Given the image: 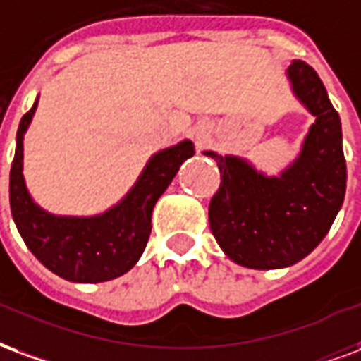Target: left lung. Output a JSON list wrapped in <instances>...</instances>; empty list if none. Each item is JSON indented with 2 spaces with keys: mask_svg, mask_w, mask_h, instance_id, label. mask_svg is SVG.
<instances>
[{
  "mask_svg": "<svg viewBox=\"0 0 361 361\" xmlns=\"http://www.w3.org/2000/svg\"><path fill=\"white\" fill-rule=\"evenodd\" d=\"M288 78L317 117L290 169L267 178L238 157L206 152L221 173L209 227L223 252L250 269H279L306 257L329 233L346 192L341 117L325 86L300 59L288 67Z\"/></svg>",
  "mask_w": 361,
  "mask_h": 361,
  "instance_id": "obj_1",
  "label": "left lung"
}]
</instances>
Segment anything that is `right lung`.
Returning a JSON list of instances; mask_svg holds the SVG:
<instances>
[{"mask_svg": "<svg viewBox=\"0 0 361 361\" xmlns=\"http://www.w3.org/2000/svg\"><path fill=\"white\" fill-rule=\"evenodd\" d=\"M38 102L17 130V149L9 175L11 213L34 256L55 275L73 283H104L130 269L148 244L152 212L184 159L194 154L190 140L155 154L130 194L97 217H55L34 204L23 180V134Z\"/></svg>", "mask_w": 361, "mask_h": 361, "instance_id": "add662e5", "label": "right lung"}]
</instances>
